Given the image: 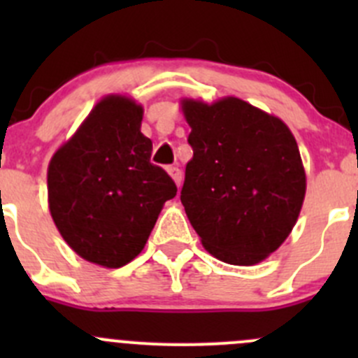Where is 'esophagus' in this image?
Here are the masks:
<instances>
[{"label": "esophagus", "instance_id": "obj_1", "mask_svg": "<svg viewBox=\"0 0 358 358\" xmlns=\"http://www.w3.org/2000/svg\"><path fill=\"white\" fill-rule=\"evenodd\" d=\"M168 173H169V176H171V178L175 180L176 185L180 187V183H182V169L176 168V166H169Z\"/></svg>", "mask_w": 358, "mask_h": 358}]
</instances>
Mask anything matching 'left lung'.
<instances>
[{"mask_svg": "<svg viewBox=\"0 0 358 358\" xmlns=\"http://www.w3.org/2000/svg\"><path fill=\"white\" fill-rule=\"evenodd\" d=\"M194 157L182 201L202 246L230 265H255L286 241L305 199L298 143L279 117L239 99L183 100Z\"/></svg>", "mask_w": 358, "mask_h": 358, "instance_id": "8db88e82", "label": "left lung"}]
</instances>
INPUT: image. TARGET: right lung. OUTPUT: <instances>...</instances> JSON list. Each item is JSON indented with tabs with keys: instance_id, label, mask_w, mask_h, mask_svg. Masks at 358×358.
I'll return each mask as SVG.
<instances>
[{
	"instance_id": "obj_1",
	"label": "right lung",
	"mask_w": 358,
	"mask_h": 358,
	"mask_svg": "<svg viewBox=\"0 0 358 358\" xmlns=\"http://www.w3.org/2000/svg\"><path fill=\"white\" fill-rule=\"evenodd\" d=\"M142 114L133 100L107 96L48 166L57 229L81 258L107 268L138 256L162 204L176 196L171 176L150 162Z\"/></svg>"
}]
</instances>
